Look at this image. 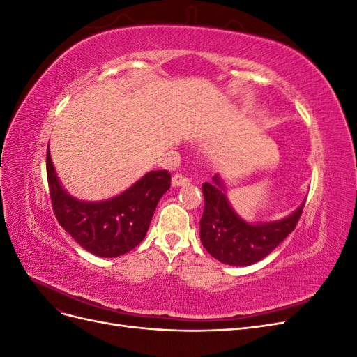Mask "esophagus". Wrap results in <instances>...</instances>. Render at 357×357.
<instances>
[{
  "instance_id": "esophagus-1",
  "label": "esophagus",
  "mask_w": 357,
  "mask_h": 357,
  "mask_svg": "<svg viewBox=\"0 0 357 357\" xmlns=\"http://www.w3.org/2000/svg\"><path fill=\"white\" fill-rule=\"evenodd\" d=\"M172 186L174 188H178V186H185V185H189V177L183 176V174H174L172 176Z\"/></svg>"
}]
</instances>
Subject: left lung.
Returning a JSON list of instances; mask_svg holds the SVG:
<instances>
[{
    "label": "left lung",
    "instance_id": "8db88e82",
    "mask_svg": "<svg viewBox=\"0 0 357 357\" xmlns=\"http://www.w3.org/2000/svg\"><path fill=\"white\" fill-rule=\"evenodd\" d=\"M204 213L199 220V238L213 257L234 266H245L271 253L296 228L305 201L289 218L262 225L241 220L223 193L218 176L204 183Z\"/></svg>",
    "mask_w": 357,
    "mask_h": 357
}]
</instances>
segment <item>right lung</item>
I'll return each mask as SVG.
<instances>
[{
	"mask_svg": "<svg viewBox=\"0 0 357 357\" xmlns=\"http://www.w3.org/2000/svg\"><path fill=\"white\" fill-rule=\"evenodd\" d=\"M46 169L56 220L84 250L101 257L125 255L144 240L156 205L171 186L167 169L150 171L121 195L84 202L70 197L59 185L49 147Z\"/></svg>",
	"mask_w": 357,
	"mask_h": 357,
	"instance_id": "1",
	"label": "right lung"
}]
</instances>
